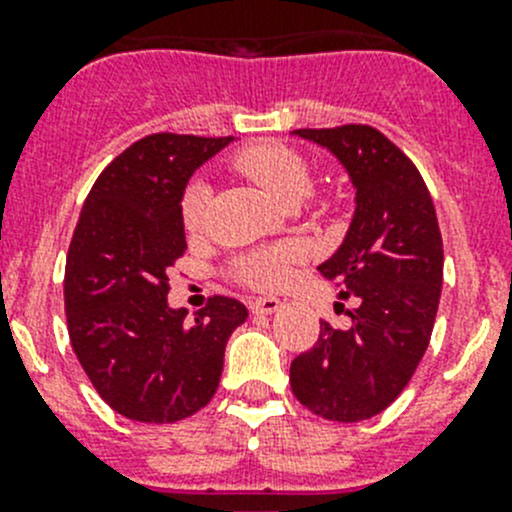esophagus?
<instances>
[{"mask_svg": "<svg viewBox=\"0 0 512 512\" xmlns=\"http://www.w3.org/2000/svg\"><path fill=\"white\" fill-rule=\"evenodd\" d=\"M280 307H282V299H277V297H257V299H252V304H250V309L255 314H272V312H277Z\"/></svg>", "mask_w": 512, "mask_h": 512, "instance_id": "esophagus-1", "label": "esophagus"}]
</instances>
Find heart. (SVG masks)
Listing matches in <instances>:
<instances>
[{"instance_id": "b5f03b06", "label": "heart", "mask_w": 512, "mask_h": 512, "mask_svg": "<svg viewBox=\"0 0 512 512\" xmlns=\"http://www.w3.org/2000/svg\"><path fill=\"white\" fill-rule=\"evenodd\" d=\"M232 165L255 180L270 198L280 205H297L304 195H309L314 183V173L309 160L297 148L275 141H260L242 148ZM210 188L205 183H193L183 198V220L188 230H198L203 225L205 208H208ZM289 262L292 250L287 247H272V250H257L240 257L235 265V275L252 287H280L289 277Z\"/></svg>"}]
</instances>
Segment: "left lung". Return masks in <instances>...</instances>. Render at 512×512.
Listing matches in <instances>:
<instances>
[{
	"mask_svg": "<svg viewBox=\"0 0 512 512\" xmlns=\"http://www.w3.org/2000/svg\"><path fill=\"white\" fill-rule=\"evenodd\" d=\"M347 170L354 215L342 245L317 267L356 297L352 324L322 322L317 344L289 366L292 394L339 423L386 409L426 354L443 285V245L426 183L384 133L371 126L302 128Z\"/></svg>",
	"mask_w": 512,
	"mask_h": 512,
	"instance_id": "1",
	"label": "left lung"
}]
</instances>
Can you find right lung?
Instances as JSON below:
<instances>
[{
	"mask_svg": "<svg viewBox=\"0 0 512 512\" xmlns=\"http://www.w3.org/2000/svg\"><path fill=\"white\" fill-rule=\"evenodd\" d=\"M227 138L156 133L94 183L66 257L71 347L101 399L141 423H175L218 391L225 344L245 304L213 302L188 322L168 304V270L185 252L183 193Z\"/></svg>",
	"mask_w": 512,
	"mask_h": 512,
	"instance_id": "obj_1",
	"label": "right lung"
}]
</instances>
